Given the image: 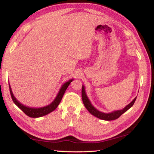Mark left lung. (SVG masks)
Instances as JSON below:
<instances>
[{
    "instance_id": "8db88e82",
    "label": "left lung",
    "mask_w": 154,
    "mask_h": 154,
    "mask_svg": "<svg viewBox=\"0 0 154 154\" xmlns=\"http://www.w3.org/2000/svg\"><path fill=\"white\" fill-rule=\"evenodd\" d=\"M136 99L137 97L134 98L129 104L127 105V106H126L124 109H122V110L115 111L111 113H105L98 111L97 109H96L93 106H92L91 103H90V101L89 100V99L88 98L87 94L85 93V88H84V85L82 87V100H83L84 106H85V108L88 109V111H89L91 114L97 118H98V119L104 120V121H113V120L117 119L118 118L121 116L123 113H125V111H127L130 108H131L132 105L134 104V102H135Z\"/></svg>"
}]
</instances>
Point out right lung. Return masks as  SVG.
Masks as SVG:
<instances>
[{
  "instance_id": "right-lung-1",
  "label": "right lung",
  "mask_w": 154,
  "mask_h": 154,
  "mask_svg": "<svg viewBox=\"0 0 154 154\" xmlns=\"http://www.w3.org/2000/svg\"><path fill=\"white\" fill-rule=\"evenodd\" d=\"M72 81L73 79H71L70 81L66 82V83L62 86V88H61L60 90L59 91L56 98L54 99V100L51 103V104L48 105V106H46L41 107V108H31V107L26 106L19 102L18 101L16 100V98L14 97V96L13 95V93H12V92L10 85H9L10 92V94H11L12 101H13L14 104H15L17 106L21 109V110L23 111V112H24L25 114L31 118H38V117H41V116H43L48 114L49 113L53 111L54 109L58 106L59 104H60L61 100H62L65 91H66V88H68L69 84L71 83V82H72Z\"/></svg>"
}]
</instances>
